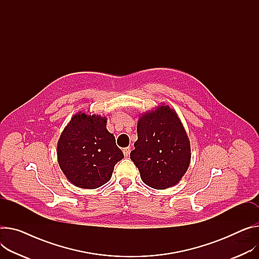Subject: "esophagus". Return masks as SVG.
<instances>
[{"label":"esophagus","instance_id":"1","mask_svg":"<svg viewBox=\"0 0 259 259\" xmlns=\"http://www.w3.org/2000/svg\"><path fill=\"white\" fill-rule=\"evenodd\" d=\"M130 153H131V147H126V148L123 149V154H124V156H128Z\"/></svg>","mask_w":259,"mask_h":259}]
</instances>
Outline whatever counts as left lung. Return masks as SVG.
I'll list each match as a JSON object with an SVG mask.
<instances>
[{"label": "left lung", "mask_w": 259, "mask_h": 259, "mask_svg": "<svg viewBox=\"0 0 259 259\" xmlns=\"http://www.w3.org/2000/svg\"><path fill=\"white\" fill-rule=\"evenodd\" d=\"M131 160L145 185L156 190L181 182L191 162V144L174 109L163 104L139 117Z\"/></svg>", "instance_id": "1"}]
</instances>
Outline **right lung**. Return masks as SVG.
Masks as SVG:
<instances>
[{"label":"right lung","instance_id":"obj_1","mask_svg":"<svg viewBox=\"0 0 259 259\" xmlns=\"http://www.w3.org/2000/svg\"><path fill=\"white\" fill-rule=\"evenodd\" d=\"M123 156L107 130V118L82 111L71 117L57 144L59 166L73 186L82 189L107 184Z\"/></svg>","mask_w":259,"mask_h":259}]
</instances>
